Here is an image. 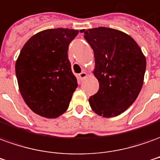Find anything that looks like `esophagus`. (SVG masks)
<instances>
[{"label":"esophagus","instance_id":"esophagus-1","mask_svg":"<svg viewBox=\"0 0 160 160\" xmlns=\"http://www.w3.org/2000/svg\"><path fill=\"white\" fill-rule=\"evenodd\" d=\"M86 77H88V72H81L79 74V79H80V80H84Z\"/></svg>","mask_w":160,"mask_h":160}]
</instances>
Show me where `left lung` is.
<instances>
[{"label": "left lung", "mask_w": 160, "mask_h": 160, "mask_svg": "<svg viewBox=\"0 0 160 160\" xmlns=\"http://www.w3.org/2000/svg\"><path fill=\"white\" fill-rule=\"evenodd\" d=\"M93 50V74L99 91L89 98L92 110L111 118L125 112L137 99L146 72V57L137 42L119 30L99 27L80 30Z\"/></svg>", "instance_id": "left-lung-1"}]
</instances>
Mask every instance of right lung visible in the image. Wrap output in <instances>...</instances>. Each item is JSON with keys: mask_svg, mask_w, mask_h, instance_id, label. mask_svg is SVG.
<instances>
[{"mask_svg": "<svg viewBox=\"0 0 160 160\" xmlns=\"http://www.w3.org/2000/svg\"><path fill=\"white\" fill-rule=\"evenodd\" d=\"M78 33L61 28L46 29L23 46L15 62V73L22 98L36 114L55 119L68 110L78 87L68 51Z\"/></svg>", "mask_w": 160, "mask_h": 160, "instance_id": "add662e5", "label": "right lung"}]
</instances>
